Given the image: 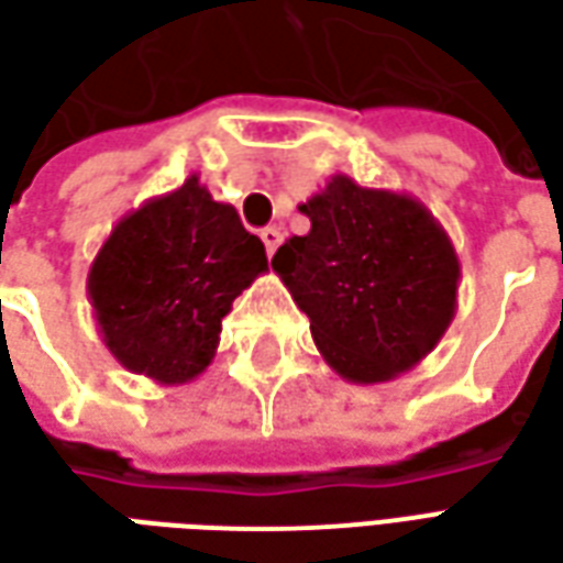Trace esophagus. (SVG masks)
Returning <instances> with one entry per match:
<instances>
[{
	"label": "esophagus",
	"mask_w": 563,
	"mask_h": 563,
	"mask_svg": "<svg viewBox=\"0 0 563 563\" xmlns=\"http://www.w3.org/2000/svg\"><path fill=\"white\" fill-rule=\"evenodd\" d=\"M262 244H265V253H268V256H274V253H277V246L283 244V232H280V229H274V225H268V229H262Z\"/></svg>",
	"instance_id": "obj_1"
}]
</instances>
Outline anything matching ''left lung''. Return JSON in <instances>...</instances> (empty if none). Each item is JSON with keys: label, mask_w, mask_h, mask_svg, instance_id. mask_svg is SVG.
I'll return each mask as SVG.
<instances>
[{"label": "left lung", "mask_w": 563, "mask_h": 563, "mask_svg": "<svg viewBox=\"0 0 563 563\" xmlns=\"http://www.w3.org/2000/svg\"><path fill=\"white\" fill-rule=\"evenodd\" d=\"M298 210L310 232L274 253L317 350L350 383H389L422 362L459 307V253L422 201L334 174Z\"/></svg>", "instance_id": "1"}]
</instances>
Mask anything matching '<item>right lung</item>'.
Masks as SVG:
<instances>
[{"mask_svg": "<svg viewBox=\"0 0 563 563\" xmlns=\"http://www.w3.org/2000/svg\"><path fill=\"white\" fill-rule=\"evenodd\" d=\"M265 271V244L192 174L117 222L92 258L87 295L120 365L184 386L208 371L222 317Z\"/></svg>", "mask_w": 563, "mask_h": 563, "instance_id": "right-lung-1", "label": "right lung"}]
</instances>
